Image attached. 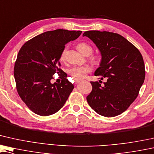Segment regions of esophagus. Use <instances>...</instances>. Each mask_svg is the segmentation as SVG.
<instances>
[{
	"instance_id": "1",
	"label": "esophagus",
	"mask_w": 154,
	"mask_h": 154,
	"mask_svg": "<svg viewBox=\"0 0 154 154\" xmlns=\"http://www.w3.org/2000/svg\"><path fill=\"white\" fill-rule=\"evenodd\" d=\"M81 81H82V79H75V84L79 83V82H80Z\"/></svg>"
}]
</instances>
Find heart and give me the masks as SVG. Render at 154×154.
I'll list each match as a JSON object with an SVG mask.
<instances>
[{
	"instance_id": "b5f03b06",
	"label": "heart",
	"mask_w": 154,
	"mask_h": 154,
	"mask_svg": "<svg viewBox=\"0 0 154 154\" xmlns=\"http://www.w3.org/2000/svg\"><path fill=\"white\" fill-rule=\"evenodd\" d=\"M77 48L80 52L83 55H90L92 52V48L90 44L85 42H81L77 45ZM66 52H67V47H64L62 51L60 54V60L63 61L65 60ZM92 69L90 66H74L69 70V73L73 78H79L82 79L85 77L87 73H90Z\"/></svg>"
}]
</instances>
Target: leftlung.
I'll list each match as a JSON object with an SVG mask.
<instances>
[{
  "label": "left lung",
  "mask_w": 154,
  "mask_h": 154,
  "mask_svg": "<svg viewBox=\"0 0 154 154\" xmlns=\"http://www.w3.org/2000/svg\"><path fill=\"white\" fill-rule=\"evenodd\" d=\"M101 54L95 75L106 78L104 85L90 82L92 90L87 101L95 112L112 117L126 110L136 99L145 78L143 57L139 50L117 33L90 30L83 33ZM101 81H99V82Z\"/></svg>",
  "instance_id": "left-lung-1"
}]
</instances>
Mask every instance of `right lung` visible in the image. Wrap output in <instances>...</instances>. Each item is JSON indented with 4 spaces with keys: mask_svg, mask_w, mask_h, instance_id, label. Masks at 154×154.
<instances>
[{
    "mask_svg": "<svg viewBox=\"0 0 154 154\" xmlns=\"http://www.w3.org/2000/svg\"><path fill=\"white\" fill-rule=\"evenodd\" d=\"M81 33L63 29L47 31L26 42L19 50L14 68L17 90L35 114L48 116L57 112L73 90L64 72L60 75V84L50 81L55 72H62L59 60L65 44Z\"/></svg>",
    "mask_w": 154,
    "mask_h": 154,
    "instance_id": "obj_1",
    "label": "right lung"
}]
</instances>
